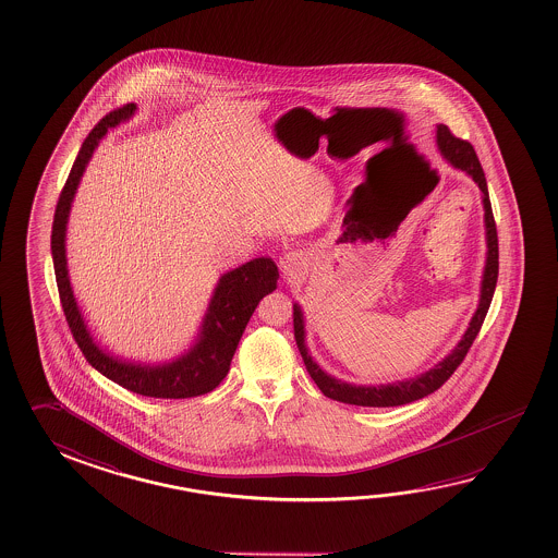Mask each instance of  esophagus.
I'll list each match as a JSON object with an SVG mask.
<instances>
[{
	"label": "esophagus",
	"mask_w": 558,
	"mask_h": 558,
	"mask_svg": "<svg viewBox=\"0 0 558 558\" xmlns=\"http://www.w3.org/2000/svg\"><path fill=\"white\" fill-rule=\"evenodd\" d=\"M280 270H282V278L286 282H300L307 272V258L304 254L295 253V251L284 254L280 258Z\"/></svg>",
	"instance_id": "1"
}]
</instances>
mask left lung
<instances>
[{"label": "left lung", "instance_id": "1", "mask_svg": "<svg viewBox=\"0 0 558 558\" xmlns=\"http://www.w3.org/2000/svg\"><path fill=\"white\" fill-rule=\"evenodd\" d=\"M436 142L440 147L441 156L452 163L453 168L462 169L470 178L477 183V187L484 193L485 209V231H487V260H485L484 280H482V298L477 312L473 314L472 322L468 331L463 333L462 341L456 345L448 357L440 361L436 367L430 368L421 377L402 383H392V385H380V387H357L349 385L343 380L333 379L327 373H324L314 359L310 357L304 341V316L300 305H294V337L295 345L300 349V355L304 359L305 368L310 377L314 379L319 390L326 395L327 399L339 400L345 404H355V407H400L409 404L414 400L424 399L432 395L434 390L440 389L446 380L450 379L453 371L462 365L463 359L473 345V339L480 333L484 326L485 316L489 304L494 300L495 284H497V274H499V244H497V227H495L494 210H492V201L487 193V183H485V173L482 169L480 159L475 156L470 142L453 136L450 128L440 124L436 132Z\"/></svg>", "mask_w": 558, "mask_h": 558}]
</instances>
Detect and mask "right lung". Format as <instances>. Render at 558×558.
<instances>
[{"label":"right lung","mask_w":558,"mask_h":558,"mask_svg":"<svg viewBox=\"0 0 558 558\" xmlns=\"http://www.w3.org/2000/svg\"><path fill=\"white\" fill-rule=\"evenodd\" d=\"M134 110L136 106L126 105L106 114L90 130L78 156L74 159L73 168L54 209L53 232H51L54 278H57L59 298L63 304L64 317L74 341L83 351L86 361L98 373H102L120 387L142 397L190 399V397L210 392L227 377L244 327L264 295L276 290L280 274L272 258L263 256L221 276L219 284L215 288V294L210 298L209 310L203 319L197 343L191 348L190 353H185L173 363L158 365V367L134 365V363L110 357L102 349L96 348L93 337L86 331L85 322L76 307L71 282H69L66 256H64V231H66V219H69L74 191L100 137L106 136L108 128H117L122 120L132 117Z\"/></svg>","instance_id":"1"}]
</instances>
